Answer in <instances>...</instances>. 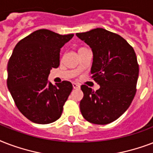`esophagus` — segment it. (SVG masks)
<instances>
[{"label":"esophagus","mask_w":153,"mask_h":153,"mask_svg":"<svg viewBox=\"0 0 153 153\" xmlns=\"http://www.w3.org/2000/svg\"><path fill=\"white\" fill-rule=\"evenodd\" d=\"M73 87L74 89H79L80 88V85H78L76 83H73Z\"/></svg>","instance_id":"34e87169"}]
</instances>
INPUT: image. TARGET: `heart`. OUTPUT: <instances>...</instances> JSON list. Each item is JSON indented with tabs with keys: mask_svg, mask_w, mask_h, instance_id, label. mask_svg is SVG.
Returning a JSON list of instances; mask_svg holds the SVG:
<instances>
[{
	"mask_svg": "<svg viewBox=\"0 0 153 153\" xmlns=\"http://www.w3.org/2000/svg\"><path fill=\"white\" fill-rule=\"evenodd\" d=\"M83 48H79V50H80V49H83Z\"/></svg>",
	"mask_w": 153,
	"mask_h": 153,
	"instance_id": "b5f03b06",
	"label": "heart"
}]
</instances>
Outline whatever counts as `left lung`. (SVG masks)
<instances>
[{"instance_id": "8db88e82", "label": "left lung", "mask_w": 153, "mask_h": 153, "mask_svg": "<svg viewBox=\"0 0 153 153\" xmlns=\"http://www.w3.org/2000/svg\"><path fill=\"white\" fill-rule=\"evenodd\" d=\"M93 53L92 78L100 85L93 91L81 85L83 117L96 125L118 119L131 105L137 92L139 65L132 46L120 35L101 28L76 34Z\"/></svg>"}]
</instances>
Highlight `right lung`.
Here are the masks:
<instances>
[{
  "mask_svg": "<svg viewBox=\"0 0 153 153\" xmlns=\"http://www.w3.org/2000/svg\"><path fill=\"white\" fill-rule=\"evenodd\" d=\"M73 36L39 29L19 41L9 58L8 88L19 111L33 123L50 124L62 114L73 85H53L48 77L60 65V48Z\"/></svg>",
  "mask_w": 153,
  "mask_h": 153,
  "instance_id": "add662e5",
  "label": "right lung"
}]
</instances>
